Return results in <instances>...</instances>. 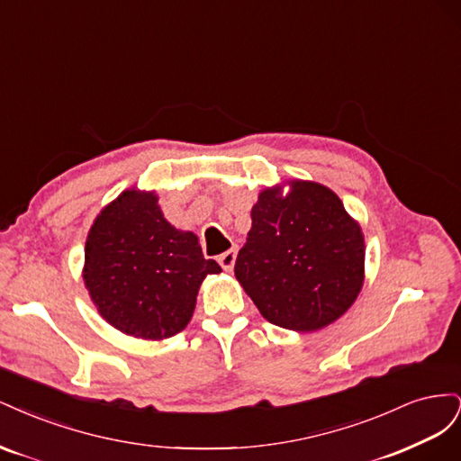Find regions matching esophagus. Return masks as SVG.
<instances>
[{
	"mask_svg": "<svg viewBox=\"0 0 461 461\" xmlns=\"http://www.w3.org/2000/svg\"><path fill=\"white\" fill-rule=\"evenodd\" d=\"M217 261H219V265L225 271H232V267H234V261H236V249L234 248H230V249H227L225 254H221L219 258H217Z\"/></svg>",
	"mask_w": 461,
	"mask_h": 461,
	"instance_id": "obj_1",
	"label": "esophagus"
}]
</instances>
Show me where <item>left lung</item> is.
Listing matches in <instances>:
<instances>
[{"mask_svg": "<svg viewBox=\"0 0 461 461\" xmlns=\"http://www.w3.org/2000/svg\"><path fill=\"white\" fill-rule=\"evenodd\" d=\"M265 188L234 275L269 323L312 332L337 321L364 286L366 244L330 188L290 180Z\"/></svg>", "mask_w": 461, "mask_h": 461, "instance_id": "1", "label": "left lung"}]
</instances>
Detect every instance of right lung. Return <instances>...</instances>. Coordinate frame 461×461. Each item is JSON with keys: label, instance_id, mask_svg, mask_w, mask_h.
<instances>
[{"label": "right lung", "instance_id": "1", "mask_svg": "<svg viewBox=\"0 0 461 461\" xmlns=\"http://www.w3.org/2000/svg\"><path fill=\"white\" fill-rule=\"evenodd\" d=\"M215 273L198 236L163 217L156 192L124 190L94 221L82 276L111 327L163 340L188 325L202 281Z\"/></svg>", "mask_w": 461, "mask_h": 461}]
</instances>
